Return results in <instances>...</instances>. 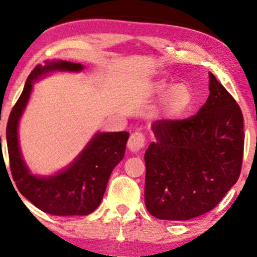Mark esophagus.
Here are the masks:
<instances>
[{
	"label": "esophagus",
	"instance_id": "esophagus-1",
	"mask_svg": "<svg viewBox=\"0 0 257 257\" xmlns=\"http://www.w3.org/2000/svg\"><path fill=\"white\" fill-rule=\"evenodd\" d=\"M145 144H146V140H145V137L143 136V133L136 132L130 137L127 147L131 152H138V151L144 149Z\"/></svg>",
	"mask_w": 257,
	"mask_h": 257
}]
</instances>
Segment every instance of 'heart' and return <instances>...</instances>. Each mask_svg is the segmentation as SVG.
Returning a JSON list of instances; mask_svg holds the SVG:
<instances>
[{
  "label": "heart",
  "instance_id": "heart-1",
  "mask_svg": "<svg viewBox=\"0 0 257 257\" xmlns=\"http://www.w3.org/2000/svg\"><path fill=\"white\" fill-rule=\"evenodd\" d=\"M168 86L170 84L165 80H158L154 84V92L161 96L167 89L169 90L168 91L167 90L168 92L165 94L164 99L165 114L171 119L179 118L192 103V90L186 83H177L172 85L170 89Z\"/></svg>",
  "mask_w": 257,
  "mask_h": 257
}]
</instances>
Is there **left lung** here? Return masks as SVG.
Instances as JSON below:
<instances>
[{"label": "left lung", "instance_id": "obj_1", "mask_svg": "<svg viewBox=\"0 0 257 257\" xmlns=\"http://www.w3.org/2000/svg\"><path fill=\"white\" fill-rule=\"evenodd\" d=\"M209 96L198 113L156 120L145 152V205L160 220L186 221L212 210L240 177L243 115L209 72Z\"/></svg>", "mask_w": 257, "mask_h": 257}]
</instances>
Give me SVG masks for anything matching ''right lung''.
<instances>
[{
	"instance_id": "1",
	"label": "right lung",
	"mask_w": 257,
	"mask_h": 257,
	"mask_svg": "<svg viewBox=\"0 0 257 257\" xmlns=\"http://www.w3.org/2000/svg\"><path fill=\"white\" fill-rule=\"evenodd\" d=\"M83 69L79 63L66 61H45V65H37L28 77L7 125L10 170L17 188L37 208L52 215H87L98 208L112 171L124 158L130 136L125 131L96 133L79 156L54 175L41 177L28 168L20 149L19 124L33 84L50 72H79Z\"/></svg>"
}]
</instances>
